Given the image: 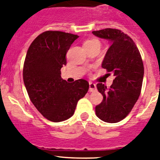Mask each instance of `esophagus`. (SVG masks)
<instances>
[{
  "mask_svg": "<svg viewBox=\"0 0 160 160\" xmlns=\"http://www.w3.org/2000/svg\"><path fill=\"white\" fill-rule=\"evenodd\" d=\"M96 90H97L96 85H95L93 83H92V82H90L89 83V91L93 92V91H95Z\"/></svg>",
  "mask_w": 160,
  "mask_h": 160,
  "instance_id": "esophagus-1",
  "label": "esophagus"
}]
</instances>
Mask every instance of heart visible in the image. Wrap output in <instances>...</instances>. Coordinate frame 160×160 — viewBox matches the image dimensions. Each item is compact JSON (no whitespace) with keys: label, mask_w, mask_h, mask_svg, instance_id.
<instances>
[{"label":"heart","mask_w":160,"mask_h":160,"mask_svg":"<svg viewBox=\"0 0 160 160\" xmlns=\"http://www.w3.org/2000/svg\"><path fill=\"white\" fill-rule=\"evenodd\" d=\"M93 44H99L100 45V42L98 40L94 39V38H92V39L87 40V41L84 42V44H83V46H84V47H86V46H90V45H93Z\"/></svg>","instance_id":"1"}]
</instances>
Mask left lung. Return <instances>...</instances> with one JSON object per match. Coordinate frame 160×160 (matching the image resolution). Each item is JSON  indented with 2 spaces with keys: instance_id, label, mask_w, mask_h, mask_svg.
Instances as JSON below:
<instances>
[{
  "instance_id": "obj_1",
  "label": "left lung",
  "mask_w": 160,
  "mask_h": 160,
  "mask_svg": "<svg viewBox=\"0 0 160 160\" xmlns=\"http://www.w3.org/2000/svg\"><path fill=\"white\" fill-rule=\"evenodd\" d=\"M92 33L111 42L101 67L115 77L109 88L97 84L103 101L95 108L96 115L105 122L116 123L129 114L138 101L144 76L142 59L133 40L121 30L104 28Z\"/></svg>"
}]
</instances>
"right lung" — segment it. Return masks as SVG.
Listing matches in <instances>:
<instances>
[{"instance_id": "add662e5", "label": "right lung", "mask_w": 160, "mask_h": 160, "mask_svg": "<svg viewBox=\"0 0 160 160\" xmlns=\"http://www.w3.org/2000/svg\"><path fill=\"white\" fill-rule=\"evenodd\" d=\"M78 35L46 31L30 45L23 67V80L36 109L53 122L65 121L74 114L77 102L89 89L87 80L67 83L61 77L66 55Z\"/></svg>"}]
</instances>
